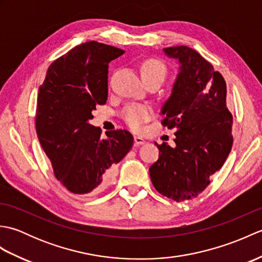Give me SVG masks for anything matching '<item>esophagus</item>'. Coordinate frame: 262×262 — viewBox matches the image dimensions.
<instances>
[{
	"mask_svg": "<svg viewBox=\"0 0 262 262\" xmlns=\"http://www.w3.org/2000/svg\"><path fill=\"white\" fill-rule=\"evenodd\" d=\"M134 142H135V145H143L144 143H145V140H144L143 137H141V136H135L134 137Z\"/></svg>",
	"mask_w": 262,
	"mask_h": 262,
	"instance_id": "obj_1",
	"label": "esophagus"
}]
</instances>
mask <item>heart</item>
I'll return each instance as SVG.
<instances>
[{
    "label": "heart",
    "instance_id": "b5f03b06",
    "mask_svg": "<svg viewBox=\"0 0 262 262\" xmlns=\"http://www.w3.org/2000/svg\"><path fill=\"white\" fill-rule=\"evenodd\" d=\"M168 70L163 62L159 59H147L142 65V75L145 82L160 80L163 83ZM153 108L147 103H129L121 113V117L132 129L140 130L147 120L152 118Z\"/></svg>",
    "mask_w": 262,
    "mask_h": 262
}]
</instances>
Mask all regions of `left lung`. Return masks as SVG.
Wrapping results in <instances>:
<instances>
[{"mask_svg": "<svg viewBox=\"0 0 262 262\" xmlns=\"http://www.w3.org/2000/svg\"><path fill=\"white\" fill-rule=\"evenodd\" d=\"M180 63L171 97L161 110L162 125L177 129L176 145L162 143L149 166L154 188L176 200L197 197L223 166L231 152L233 116L226 108V83L220 72L194 49H163Z\"/></svg>", "mask_w": 262, "mask_h": 262, "instance_id": "1", "label": "left lung"}]
</instances>
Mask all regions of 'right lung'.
Masks as SVG:
<instances>
[{"mask_svg":"<svg viewBox=\"0 0 262 262\" xmlns=\"http://www.w3.org/2000/svg\"><path fill=\"white\" fill-rule=\"evenodd\" d=\"M125 52L98 41L71 49L51 64L39 86L36 130L56 179L75 194L107 188L134 143L126 129L105 133L89 120L108 99V64Z\"/></svg>","mask_w":262,"mask_h":262,"instance_id":"obj_1","label":"right lung"}]
</instances>
